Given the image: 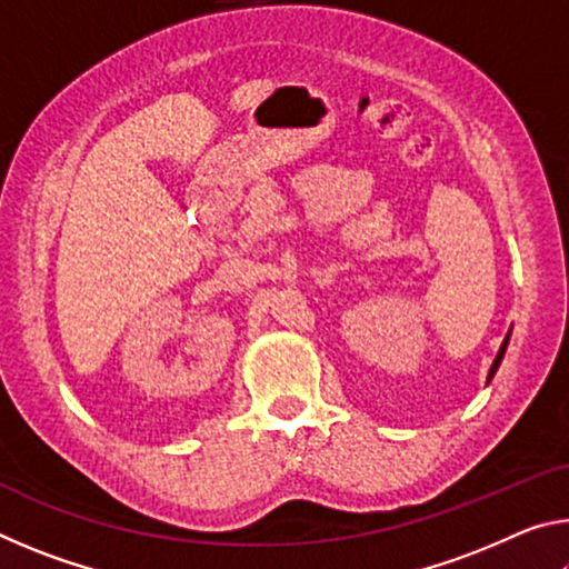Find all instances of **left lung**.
Here are the masks:
<instances>
[{
    "label": "left lung",
    "mask_w": 569,
    "mask_h": 569,
    "mask_svg": "<svg viewBox=\"0 0 569 569\" xmlns=\"http://www.w3.org/2000/svg\"><path fill=\"white\" fill-rule=\"evenodd\" d=\"M507 343H509V333L505 336L502 346H499V351H497V359L492 361V369H489V377H487V381H492V377H495L497 369H499V363H502V359H505V351H507Z\"/></svg>",
    "instance_id": "8db88e82"
}]
</instances>
